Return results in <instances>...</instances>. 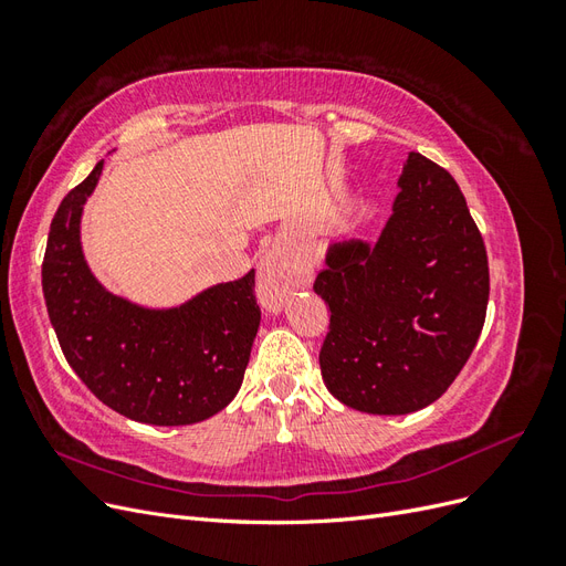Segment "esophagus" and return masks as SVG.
<instances>
[{
	"mask_svg": "<svg viewBox=\"0 0 566 566\" xmlns=\"http://www.w3.org/2000/svg\"><path fill=\"white\" fill-rule=\"evenodd\" d=\"M310 271L300 269L279 250L269 252L256 271V295L264 310L281 312L283 302L295 293L300 285L310 283Z\"/></svg>",
	"mask_w": 566,
	"mask_h": 566,
	"instance_id": "1",
	"label": "esophagus"
}]
</instances>
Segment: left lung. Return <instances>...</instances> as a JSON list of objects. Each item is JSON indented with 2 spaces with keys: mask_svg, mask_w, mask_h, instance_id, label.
<instances>
[{
  "mask_svg": "<svg viewBox=\"0 0 566 566\" xmlns=\"http://www.w3.org/2000/svg\"><path fill=\"white\" fill-rule=\"evenodd\" d=\"M378 243L333 245L314 293L331 306L325 387L373 416L413 413L458 378L484 328L489 256L455 179L408 153Z\"/></svg>",
  "mask_w": 566,
  "mask_h": 566,
  "instance_id": "1",
  "label": "left lung"
}]
</instances>
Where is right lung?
Returning a JSON list of instances; mask_svg holds the SVG:
<instances>
[{
	"label": "right lung",
	"mask_w": 566,
	"mask_h": 566,
	"mask_svg": "<svg viewBox=\"0 0 566 566\" xmlns=\"http://www.w3.org/2000/svg\"><path fill=\"white\" fill-rule=\"evenodd\" d=\"M104 160L51 219L42 290L65 361L98 401L136 422L193 424L241 389L260 328L254 271L177 310H144L98 285L80 248L82 205Z\"/></svg>",
	"instance_id": "1"
}]
</instances>
